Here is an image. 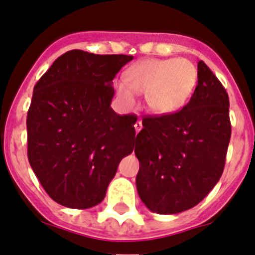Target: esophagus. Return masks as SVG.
I'll list each match as a JSON object with an SVG mask.
<instances>
[{"instance_id": "34e87169", "label": "esophagus", "mask_w": 255, "mask_h": 255, "mask_svg": "<svg viewBox=\"0 0 255 255\" xmlns=\"http://www.w3.org/2000/svg\"><path fill=\"white\" fill-rule=\"evenodd\" d=\"M134 129H136V132H140V130L142 129V122H141V119H138V121L134 123Z\"/></svg>"}]
</instances>
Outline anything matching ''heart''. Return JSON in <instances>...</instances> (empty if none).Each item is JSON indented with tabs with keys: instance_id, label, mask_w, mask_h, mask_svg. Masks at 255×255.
I'll return each instance as SVG.
<instances>
[{
	"instance_id": "obj_1",
	"label": "heart",
	"mask_w": 255,
	"mask_h": 255,
	"mask_svg": "<svg viewBox=\"0 0 255 255\" xmlns=\"http://www.w3.org/2000/svg\"><path fill=\"white\" fill-rule=\"evenodd\" d=\"M198 81L196 66L185 57L136 64L126 73V82L115 85L117 96L126 108L136 103V94H145L146 105L156 114L180 110L191 96Z\"/></svg>"
}]
</instances>
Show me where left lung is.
Returning <instances> with one entry per match:
<instances>
[{"mask_svg":"<svg viewBox=\"0 0 255 255\" xmlns=\"http://www.w3.org/2000/svg\"><path fill=\"white\" fill-rule=\"evenodd\" d=\"M230 101L204 61L198 86L182 109L142 119L134 154L140 161L137 191L159 214H176L198 205L222 176L231 138Z\"/></svg>","mask_w":255,"mask_h":255,"instance_id":"8db88e82","label":"left lung"}]
</instances>
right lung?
I'll return each instance as SVG.
<instances>
[{
  "label": "right lung",
  "instance_id": "right-lung-1",
  "mask_svg": "<svg viewBox=\"0 0 255 255\" xmlns=\"http://www.w3.org/2000/svg\"><path fill=\"white\" fill-rule=\"evenodd\" d=\"M132 59L68 51L35 83L28 159L48 196L64 207L101 203L119 161L133 151L137 118L110 108L113 79Z\"/></svg>",
  "mask_w": 255,
  "mask_h": 255
}]
</instances>
